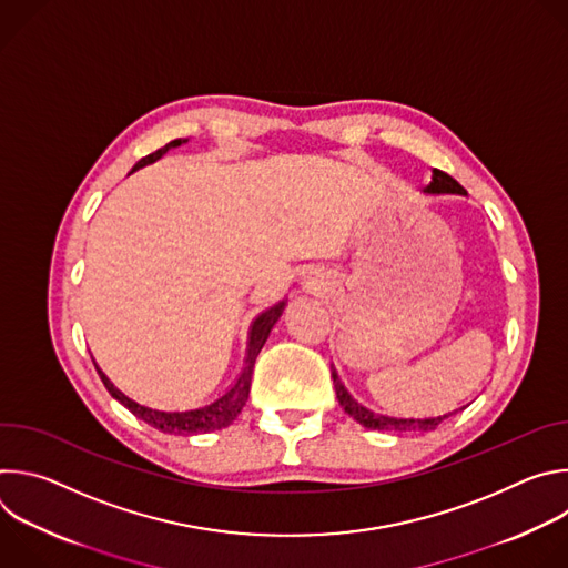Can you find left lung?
<instances>
[{"label": "left lung", "mask_w": 568, "mask_h": 568, "mask_svg": "<svg viewBox=\"0 0 568 568\" xmlns=\"http://www.w3.org/2000/svg\"><path fill=\"white\" fill-rule=\"evenodd\" d=\"M425 193H432V195H445V193H452V195H467V191L454 180L449 178L447 173L434 169V175H432V182L429 186L425 189ZM333 379H335V390H337V399L344 407V412L355 418L359 425H364L366 429H375V432H395V434H402V432H432L436 429L443 420H447L449 416H454L456 412H463V409H456V412H449V414H443V416H436V418H425V420H416V418H388V416H379V414H373L368 412L366 407H362V404H357L351 393L344 388V384L339 382V375L333 371Z\"/></svg>", "instance_id": "obj_1"}]
</instances>
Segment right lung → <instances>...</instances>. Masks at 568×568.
Masks as SVG:
<instances>
[{"mask_svg":"<svg viewBox=\"0 0 568 568\" xmlns=\"http://www.w3.org/2000/svg\"><path fill=\"white\" fill-rule=\"evenodd\" d=\"M186 143V139H175L171 143H166L164 148H159L156 152L152 154H145L143 159H139L132 171H139L148 164H152V161H156L161 154H166L171 148H178ZM283 307H285V301H278L274 307L265 310L263 314L256 316V321L252 323V331H250V346H247V359H245V368H242V373L237 375L235 384L222 395L217 397L215 402L206 404V407H200V409H191V412H159V409H148L143 407V404H136L134 399H130L128 395H123L110 379L108 375L97 366L105 388L110 390V395L114 399H119L123 407L128 412H132L139 420H143L145 425L164 432V434H175V436H193V434H206V432H215V429H224L229 427L237 414L242 412V407L247 404V397H250V386H252V373H254V364H256V357L258 353L263 351L274 323L278 321V316L283 314Z\"/></svg>","mask_w":568,"mask_h":568,"instance_id":"right-lung-1","label":"right lung"}]
</instances>
